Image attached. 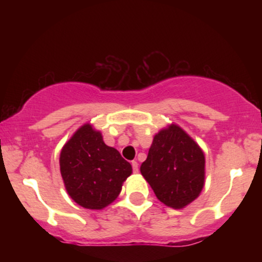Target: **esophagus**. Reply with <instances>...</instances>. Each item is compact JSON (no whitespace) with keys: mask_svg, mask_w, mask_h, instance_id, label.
Here are the masks:
<instances>
[{"mask_svg":"<svg viewBox=\"0 0 262 262\" xmlns=\"http://www.w3.org/2000/svg\"><path fill=\"white\" fill-rule=\"evenodd\" d=\"M132 166H133V171H134L135 173H137L138 171H139V165H138L137 161H132Z\"/></svg>","mask_w":262,"mask_h":262,"instance_id":"34e87169","label":"esophagus"}]
</instances>
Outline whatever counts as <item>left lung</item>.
I'll return each instance as SVG.
<instances>
[{
  "instance_id": "obj_1",
  "label": "left lung",
  "mask_w": 262,
  "mask_h": 262,
  "mask_svg": "<svg viewBox=\"0 0 262 262\" xmlns=\"http://www.w3.org/2000/svg\"><path fill=\"white\" fill-rule=\"evenodd\" d=\"M204 162L196 141L179 125L171 124L154 137L140 172L160 202L181 209L202 191Z\"/></svg>"
}]
</instances>
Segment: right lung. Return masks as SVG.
Masks as SVG:
<instances>
[{"label":"right lung","instance_id":"obj_1","mask_svg":"<svg viewBox=\"0 0 262 262\" xmlns=\"http://www.w3.org/2000/svg\"><path fill=\"white\" fill-rule=\"evenodd\" d=\"M60 172L75 202L87 209H102L121 193L132 165L86 123L62 146Z\"/></svg>","mask_w":262,"mask_h":262}]
</instances>
